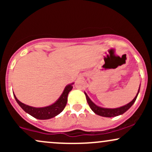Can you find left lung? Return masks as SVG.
Returning a JSON list of instances; mask_svg holds the SVG:
<instances>
[{
    "label": "left lung",
    "instance_id": "left-lung-1",
    "mask_svg": "<svg viewBox=\"0 0 152 152\" xmlns=\"http://www.w3.org/2000/svg\"><path fill=\"white\" fill-rule=\"evenodd\" d=\"M139 89H140V86H139V88L137 94V96L134 97V99L132 101V102L129 103V104H127L126 105L121 106V107L119 108H116V109H107V108H102L96 105V104L89 99V97L88 96V95H87L86 92H84V94L85 95H86V98L88 105H89L92 111H93L96 114L104 116V117H114V116H119V115L123 114L124 113L126 112L129 109H130V107L133 105L134 103L135 102L136 99L137 98L138 94L139 93Z\"/></svg>",
    "mask_w": 152,
    "mask_h": 152
}]
</instances>
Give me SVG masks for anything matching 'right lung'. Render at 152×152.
Masks as SVG:
<instances>
[{"instance_id":"1","label":"right lung","mask_w":152,"mask_h":152,"mask_svg":"<svg viewBox=\"0 0 152 152\" xmlns=\"http://www.w3.org/2000/svg\"><path fill=\"white\" fill-rule=\"evenodd\" d=\"M74 83H71V84L67 85L64 88V91L61 96L59 97L58 100L56 101L55 103H53L52 105L46 106V107H41V108H36L33 107V106H28L26 104H23L22 102H20L18 99L16 98V96H15V94H13L14 96L15 101L17 103L19 104V106L22 108L26 113H28V114H30L31 116H34V118H38V119H49L53 117H55L56 116L60 114L61 112L64 109L65 106L66 105V103H67L68 100V94L69 92L72 90Z\"/></svg>"}]
</instances>
